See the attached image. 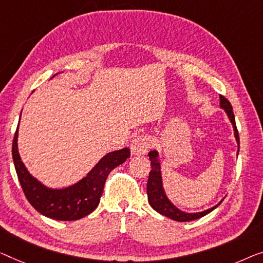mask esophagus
I'll return each instance as SVG.
<instances>
[{
  "label": "esophagus",
  "mask_w": 263,
  "mask_h": 263,
  "mask_svg": "<svg viewBox=\"0 0 263 263\" xmlns=\"http://www.w3.org/2000/svg\"><path fill=\"white\" fill-rule=\"evenodd\" d=\"M151 146V139L148 136H138L132 140L130 150L132 155H145Z\"/></svg>",
  "instance_id": "esophagus-1"
}]
</instances>
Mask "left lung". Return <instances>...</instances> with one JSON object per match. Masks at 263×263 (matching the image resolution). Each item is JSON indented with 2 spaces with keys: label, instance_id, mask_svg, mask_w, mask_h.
<instances>
[{
  "label": "left lung",
  "instance_id": "8db88e82",
  "mask_svg": "<svg viewBox=\"0 0 263 263\" xmlns=\"http://www.w3.org/2000/svg\"><path fill=\"white\" fill-rule=\"evenodd\" d=\"M219 107L224 109L227 117H228L230 123L233 125L234 137L237 143V155H238V151H240V137H238L236 123H235V116L233 112L232 104H230L224 97L219 96ZM147 156L151 160V167H152L150 174H148V181H147V186H146L147 199H148V203H150V205L154 208L157 213L164 215L165 217L174 219V221L189 222V221H194V219L205 216V215L211 213L214 209H216V208L222 203L223 199L222 201H219V203H217V204L214 205L213 208L199 211V213H185V211L178 209V208L170 201L169 197L166 196L165 190H164L162 166H160L158 151L152 150L148 152Z\"/></svg>",
  "mask_w": 263,
  "mask_h": 263
}]
</instances>
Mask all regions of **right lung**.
Masks as SVG:
<instances>
[{
    "instance_id": "add662e5",
    "label": "right lung",
    "mask_w": 263,
    "mask_h": 263,
    "mask_svg": "<svg viewBox=\"0 0 263 263\" xmlns=\"http://www.w3.org/2000/svg\"><path fill=\"white\" fill-rule=\"evenodd\" d=\"M18 125L14 136L11 154L20 184L28 202L39 213L58 221H76L91 214L99 204L104 184L109 172L130 157V150L127 147L108 152L80 181L69 186L53 189L31 176L23 164L17 147Z\"/></svg>"
}]
</instances>
